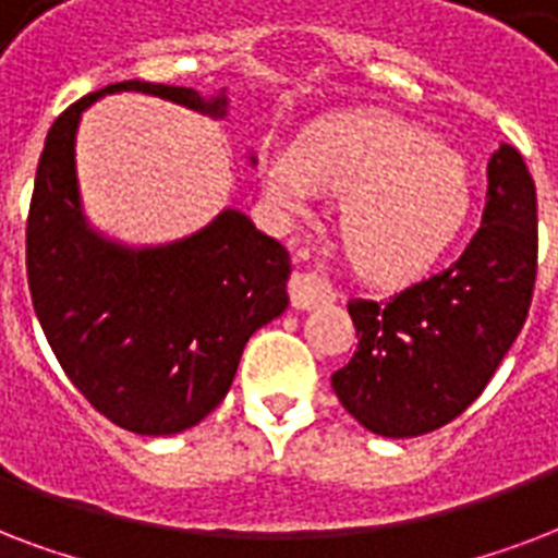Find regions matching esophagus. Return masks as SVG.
<instances>
[{"label":"esophagus","instance_id":"esophagus-1","mask_svg":"<svg viewBox=\"0 0 558 558\" xmlns=\"http://www.w3.org/2000/svg\"><path fill=\"white\" fill-rule=\"evenodd\" d=\"M288 293H291L293 308L308 311L328 300V284L317 274H293L288 282Z\"/></svg>","mask_w":558,"mask_h":558}]
</instances>
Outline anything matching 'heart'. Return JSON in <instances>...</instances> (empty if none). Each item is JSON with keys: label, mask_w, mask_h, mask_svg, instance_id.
Returning a JSON list of instances; mask_svg holds the SVG:
<instances>
[{"label": "heart", "mask_w": 558, "mask_h": 558, "mask_svg": "<svg viewBox=\"0 0 558 558\" xmlns=\"http://www.w3.org/2000/svg\"><path fill=\"white\" fill-rule=\"evenodd\" d=\"M270 201L305 211L319 194L340 197V241L349 262L378 282H408L463 239L474 211V177L463 154L392 116L314 124L296 145L262 154Z\"/></svg>", "instance_id": "b5f03b06"}]
</instances>
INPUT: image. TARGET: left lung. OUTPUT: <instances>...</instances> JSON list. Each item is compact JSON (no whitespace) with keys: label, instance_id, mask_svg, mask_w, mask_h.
<instances>
[{"label":"left lung","instance_id":"8db88e82","mask_svg":"<svg viewBox=\"0 0 558 558\" xmlns=\"http://www.w3.org/2000/svg\"><path fill=\"white\" fill-rule=\"evenodd\" d=\"M483 223L465 253L390 300H349L357 352L331 375L340 404L378 436L448 425L489 384L524 328L538 267L535 183L512 145L489 159Z\"/></svg>","mask_w":558,"mask_h":558}]
</instances>
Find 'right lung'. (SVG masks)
Wrapping results in <instances>:
<instances>
[{
	"label": "right lung",
	"instance_id": "obj_1",
	"mask_svg": "<svg viewBox=\"0 0 558 558\" xmlns=\"http://www.w3.org/2000/svg\"><path fill=\"white\" fill-rule=\"evenodd\" d=\"M157 95L211 119L227 89L122 81L86 95L46 136L25 227L28 288L51 352L113 425L142 436L194 427L230 392L253 331L288 308L291 256L239 209L171 244L128 247L89 227L75 174L81 113L113 93ZM256 162V159H250Z\"/></svg>",
	"mask_w": 558,
	"mask_h": 558
}]
</instances>
